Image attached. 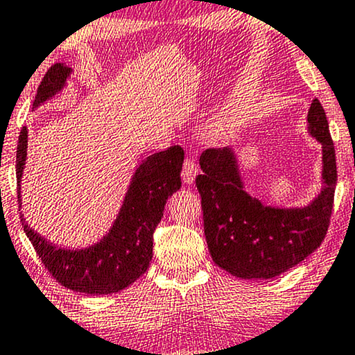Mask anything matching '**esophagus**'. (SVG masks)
Listing matches in <instances>:
<instances>
[{
    "label": "esophagus",
    "instance_id": "34e87169",
    "mask_svg": "<svg viewBox=\"0 0 355 355\" xmlns=\"http://www.w3.org/2000/svg\"><path fill=\"white\" fill-rule=\"evenodd\" d=\"M198 173V166L196 162L193 161V159H187V161L183 162V168H182V178L184 183H193L194 182V177H196Z\"/></svg>",
    "mask_w": 355,
    "mask_h": 355
}]
</instances>
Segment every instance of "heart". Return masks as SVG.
<instances>
[{
    "label": "heart",
    "mask_w": 355,
    "mask_h": 355,
    "mask_svg": "<svg viewBox=\"0 0 355 355\" xmlns=\"http://www.w3.org/2000/svg\"><path fill=\"white\" fill-rule=\"evenodd\" d=\"M234 127H236V117H234V114L227 112L216 122V125L212 128V133L214 137H225V135L228 132H232Z\"/></svg>",
    "instance_id": "obj_1"
}]
</instances>
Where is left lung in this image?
I'll use <instances>...</instances> for the list:
<instances>
[{
    "label": "left lung",
    "instance_id": "obj_1",
    "mask_svg": "<svg viewBox=\"0 0 355 355\" xmlns=\"http://www.w3.org/2000/svg\"><path fill=\"white\" fill-rule=\"evenodd\" d=\"M309 132L323 148V187L302 209L266 206L243 189L230 148H209L199 157L204 234L212 261L238 278L268 279L297 266L320 246L331 218L336 187V154L327 114L318 99L309 109Z\"/></svg>",
    "mask_w": 355,
    "mask_h": 355
}]
</instances>
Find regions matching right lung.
<instances>
[{"label":"right lung","instance_id":"1","mask_svg":"<svg viewBox=\"0 0 355 355\" xmlns=\"http://www.w3.org/2000/svg\"><path fill=\"white\" fill-rule=\"evenodd\" d=\"M71 69L53 64L37 89L33 107L53 98L66 83ZM27 128L19 135L16 154L17 187L26 166ZM184 153L182 146L149 156L135 172L123 206L111 232L87 249L67 251L53 246L30 228L21 217L24 232L42 259L44 268L58 283L85 294H111L122 291L148 270L153 259V234L164 216L167 199L182 187ZM21 202V189H17Z\"/></svg>","mask_w":355,"mask_h":355}]
</instances>
